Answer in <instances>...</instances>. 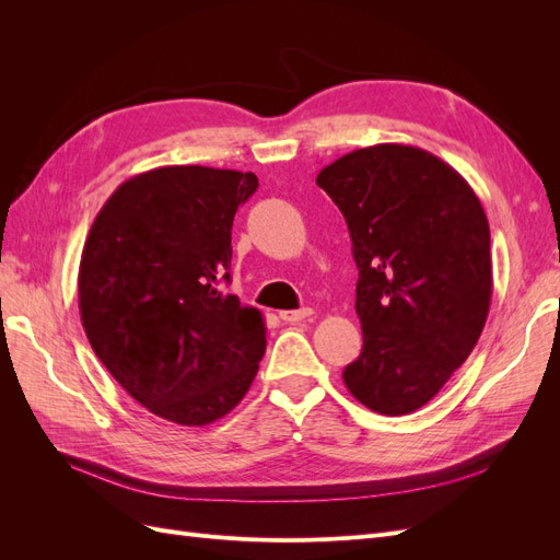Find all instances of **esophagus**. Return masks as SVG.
Instances as JSON below:
<instances>
[{
	"instance_id": "esophagus-1",
	"label": "esophagus",
	"mask_w": 560,
	"mask_h": 560,
	"mask_svg": "<svg viewBox=\"0 0 560 560\" xmlns=\"http://www.w3.org/2000/svg\"><path fill=\"white\" fill-rule=\"evenodd\" d=\"M313 315V311L311 308H301V311H282L280 313V319L282 322H290V325H294V322H303V319H308Z\"/></svg>"
}]
</instances>
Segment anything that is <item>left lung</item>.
Masks as SVG:
<instances>
[{
    "label": "left lung",
    "mask_w": 560,
    "mask_h": 560,
    "mask_svg": "<svg viewBox=\"0 0 560 560\" xmlns=\"http://www.w3.org/2000/svg\"><path fill=\"white\" fill-rule=\"evenodd\" d=\"M315 182L343 212L360 270L364 346L346 387L376 413H413L486 325L493 264L481 200L448 163L406 144L354 149Z\"/></svg>",
    "instance_id": "obj_1"
}]
</instances>
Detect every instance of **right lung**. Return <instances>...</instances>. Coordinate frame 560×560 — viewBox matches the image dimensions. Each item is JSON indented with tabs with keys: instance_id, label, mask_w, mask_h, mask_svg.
Here are the masks:
<instances>
[{
	"instance_id": "1",
	"label": "right lung",
	"mask_w": 560,
	"mask_h": 560,
	"mask_svg": "<svg viewBox=\"0 0 560 560\" xmlns=\"http://www.w3.org/2000/svg\"><path fill=\"white\" fill-rule=\"evenodd\" d=\"M257 186L254 173L154 167L118 186L83 245L91 348L135 401L177 425L224 418L264 358L261 313L224 292L233 217Z\"/></svg>"
}]
</instances>
